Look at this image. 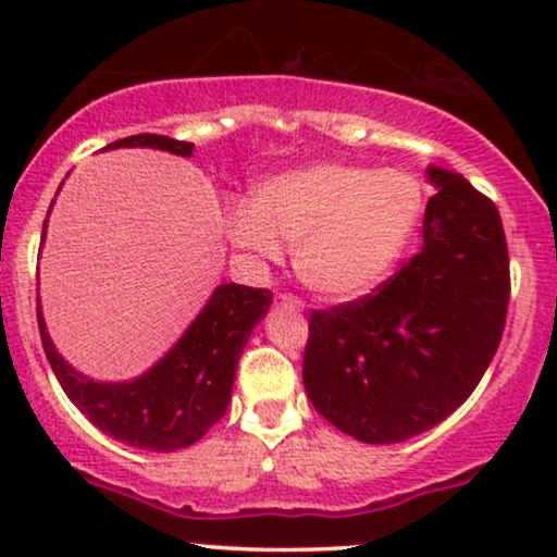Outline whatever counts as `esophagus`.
<instances>
[{
    "label": "esophagus",
    "mask_w": 557,
    "mask_h": 557,
    "mask_svg": "<svg viewBox=\"0 0 557 557\" xmlns=\"http://www.w3.org/2000/svg\"><path fill=\"white\" fill-rule=\"evenodd\" d=\"M277 304L285 306V309H296V311L304 309V300H300L298 296H293V293H280Z\"/></svg>",
    "instance_id": "esophagus-1"
}]
</instances>
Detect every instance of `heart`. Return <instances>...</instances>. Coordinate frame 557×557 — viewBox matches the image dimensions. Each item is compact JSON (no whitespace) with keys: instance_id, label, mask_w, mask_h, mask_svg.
<instances>
[{"instance_id":"obj_1","label":"heart","mask_w":557,"mask_h":557,"mask_svg":"<svg viewBox=\"0 0 557 557\" xmlns=\"http://www.w3.org/2000/svg\"><path fill=\"white\" fill-rule=\"evenodd\" d=\"M424 194L413 175L319 162L264 177L251 203L227 214V235L253 261L293 246V270L311 293L345 300L387 277L419 225Z\"/></svg>"}]
</instances>
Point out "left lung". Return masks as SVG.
<instances>
[{
    "instance_id": "left-lung-1",
    "label": "left lung",
    "mask_w": 557,
    "mask_h": 557,
    "mask_svg": "<svg viewBox=\"0 0 557 557\" xmlns=\"http://www.w3.org/2000/svg\"><path fill=\"white\" fill-rule=\"evenodd\" d=\"M424 246L350 304L314 311L304 354L309 400L369 445L432 430L474 393L500 345L510 296L497 207L463 175L426 168Z\"/></svg>"
}]
</instances>
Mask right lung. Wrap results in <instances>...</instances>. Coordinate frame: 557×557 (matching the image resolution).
<instances>
[{"instance_id": "right-lung-1", "label": "right lung", "mask_w": 557, "mask_h": 557, "mask_svg": "<svg viewBox=\"0 0 557 557\" xmlns=\"http://www.w3.org/2000/svg\"><path fill=\"white\" fill-rule=\"evenodd\" d=\"M133 146L170 151L177 157L194 154V144L157 136V133L120 138L107 149H133ZM44 238H47V222H44L41 243ZM270 304L272 293L261 287L216 285L212 298L198 311L181 341L154 367L125 382H99L70 367L49 337L38 298L36 317L44 354L78 411L120 443L138 450L172 453L198 443L225 417L238 359Z\"/></svg>"}]
</instances>
